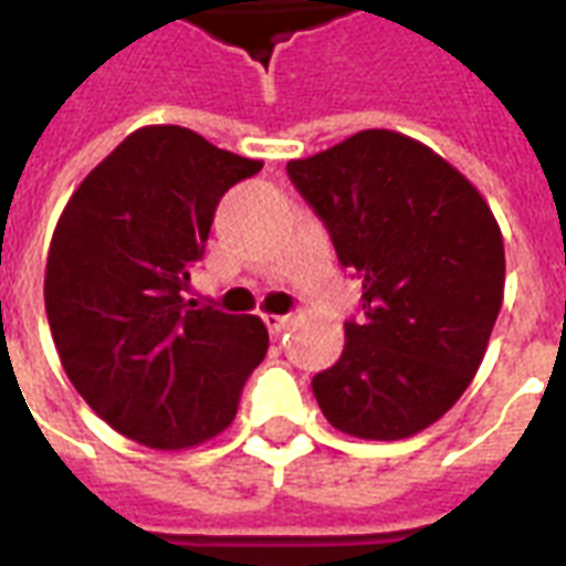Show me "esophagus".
<instances>
[{
	"instance_id": "esophagus-1",
	"label": "esophagus",
	"mask_w": 566,
	"mask_h": 566,
	"mask_svg": "<svg viewBox=\"0 0 566 566\" xmlns=\"http://www.w3.org/2000/svg\"><path fill=\"white\" fill-rule=\"evenodd\" d=\"M264 323H266V329L273 332V335H282V332L293 323V317L291 314H264Z\"/></svg>"
}]
</instances>
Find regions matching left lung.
<instances>
[{"label": "left lung", "instance_id": "obj_1", "mask_svg": "<svg viewBox=\"0 0 566 566\" xmlns=\"http://www.w3.org/2000/svg\"><path fill=\"white\" fill-rule=\"evenodd\" d=\"M293 187L361 279V323L312 379L340 433L395 442L446 416L484 361L504 296L502 228L437 150L361 129L287 163Z\"/></svg>", "mask_w": 566, "mask_h": 566}]
</instances>
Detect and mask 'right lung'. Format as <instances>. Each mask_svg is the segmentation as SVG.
Segmentation results:
<instances>
[{
    "mask_svg": "<svg viewBox=\"0 0 566 566\" xmlns=\"http://www.w3.org/2000/svg\"><path fill=\"white\" fill-rule=\"evenodd\" d=\"M264 168L187 127L129 133L64 205L43 302L82 400L139 446L184 451L219 437L270 335L184 293L219 198Z\"/></svg>",
    "mask_w": 566,
    "mask_h": 566,
    "instance_id": "obj_1",
    "label": "right lung"
}]
</instances>
